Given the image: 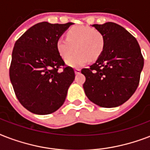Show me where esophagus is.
Returning <instances> with one entry per match:
<instances>
[{
	"mask_svg": "<svg viewBox=\"0 0 150 150\" xmlns=\"http://www.w3.org/2000/svg\"><path fill=\"white\" fill-rule=\"evenodd\" d=\"M75 74H79V73L81 72V69H79V68H75Z\"/></svg>",
	"mask_w": 150,
	"mask_h": 150,
	"instance_id": "obj_1",
	"label": "esophagus"
}]
</instances>
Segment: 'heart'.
Returning a JSON list of instances; mask_svg holds the SVG:
<instances>
[{
  "mask_svg": "<svg viewBox=\"0 0 150 150\" xmlns=\"http://www.w3.org/2000/svg\"><path fill=\"white\" fill-rule=\"evenodd\" d=\"M103 34L96 29L86 25L71 27L66 33V38L60 37L57 40L56 48L59 55L67 60V64L73 68L84 65L87 61H94L100 56L104 48Z\"/></svg>",
  "mask_w": 150,
  "mask_h": 150,
  "instance_id": "obj_1",
  "label": "heart"
}]
</instances>
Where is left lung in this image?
Returning a JSON list of instances; mask_svg holds the SVG:
<instances>
[{
    "instance_id": "1",
    "label": "left lung",
    "mask_w": 150,
    "mask_h": 150,
    "mask_svg": "<svg viewBox=\"0 0 150 150\" xmlns=\"http://www.w3.org/2000/svg\"><path fill=\"white\" fill-rule=\"evenodd\" d=\"M104 36L102 54L93 64L82 68L85 93L100 107H115L126 102L139 84L144 58L138 41L114 22L93 25Z\"/></svg>"
}]
</instances>
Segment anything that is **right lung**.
I'll use <instances>...</instances> for the list:
<instances>
[{
    "label": "right lung",
    "mask_w": 150,
    "mask_h": 150,
    "mask_svg": "<svg viewBox=\"0 0 150 150\" xmlns=\"http://www.w3.org/2000/svg\"><path fill=\"white\" fill-rule=\"evenodd\" d=\"M72 24L40 22L15 42L11 82L20 103L33 114H49L59 109L75 79L74 69L66 65L56 48L57 40Z\"/></svg>",
    "instance_id": "obj_1"
}]
</instances>
